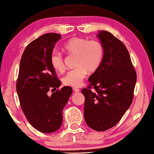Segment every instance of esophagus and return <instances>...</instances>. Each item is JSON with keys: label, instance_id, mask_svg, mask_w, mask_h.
<instances>
[{"label": "esophagus", "instance_id": "esophagus-1", "mask_svg": "<svg viewBox=\"0 0 154 154\" xmlns=\"http://www.w3.org/2000/svg\"><path fill=\"white\" fill-rule=\"evenodd\" d=\"M73 90H74V91L75 93H78V92L80 91V89H77V88H74Z\"/></svg>", "mask_w": 154, "mask_h": 154}]
</instances>
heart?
Here are the masks:
<instances>
[{
  "label": "heart",
  "mask_w": 154,
  "mask_h": 154,
  "mask_svg": "<svg viewBox=\"0 0 154 154\" xmlns=\"http://www.w3.org/2000/svg\"><path fill=\"white\" fill-rule=\"evenodd\" d=\"M63 50L67 54L76 55L75 66L76 68L70 70L63 78L65 85L74 88L80 87L88 72H94L98 70L104 55V48L100 41L80 37L69 40L64 45ZM50 63L57 72L64 71V58L59 52L54 51L51 54Z\"/></svg>",
  "instance_id": "obj_1"
}]
</instances>
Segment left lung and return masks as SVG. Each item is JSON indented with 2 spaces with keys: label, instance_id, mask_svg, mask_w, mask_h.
I'll return each instance as SVG.
<instances>
[{
  "label": "left lung",
  "instance_id": "left-lung-1",
  "mask_svg": "<svg viewBox=\"0 0 154 154\" xmlns=\"http://www.w3.org/2000/svg\"><path fill=\"white\" fill-rule=\"evenodd\" d=\"M97 36L104 48V58L89 78L90 85L82 93L86 123L97 131H104L117 124L131 106L137 74L122 41L106 31ZM92 87L95 91H91Z\"/></svg>",
  "mask_w": 154,
  "mask_h": 154
}]
</instances>
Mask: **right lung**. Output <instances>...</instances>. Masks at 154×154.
<instances>
[{"mask_svg": "<svg viewBox=\"0 0 154 154\" xmlns=\"http://www.w3.org/2000/svg\"><path fill=\"white\" fill-rule=\"evenodd\" d=\"M61 36L44 34L26 47L21 59L16 90L21 109L34 128L44 133L58 130L63 122V110L72 89L65 86L50 97V89L58 88L61 81L50 63L55 43Z\"/></svg>", "mask_w": 154, "mask_h": 154, "instance_id": "1", "label": "right lung"}]
</instances>
